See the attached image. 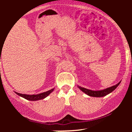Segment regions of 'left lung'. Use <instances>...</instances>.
<instances>
[{
  "label": "left lung",
  "instance_id": "8db88e82",
  "mask_svg": "<svg viewBox=\"0 0 132 132\" xmlns=\"http://www.w3.org/2000/svg\"><path fill=\"white\" fill-rule=\"evenodd\" d=\"M119 83H118L116 85L112 86V87H109V88L104 89V90H89V89L84 88V87H80V86H78V87L81 90H82L83 92L86 94L87 95H89V96L91 97H104L107 95L111 93L113 91V90L116 89L117 86H119Z\"/></svg>",
  "mask_w": 132,
  "mask_h": 132
}]
</instances>
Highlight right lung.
<instances>
[{
  "instance_id": "obj_1",
  "label": "right lung",
  "mask_w": 132,
  "mask_h": 132,
  "mask_svg": "<svg viewBox=\"0 0 132 132\" xmlns=\"http://www.w3.org/2000/svg\"><path fill=\"white\" fill-rule=\"evenodd\" d=\"M54 90V89H51V90H48V91L43 92V93L39 94H36V95H27V94H20L16 92V94H18L19 96L22 97L24 99L28 100V101H38V100H42L45 99V97H46L47 96H48Z\"/></svg>"
}]
</instances>
